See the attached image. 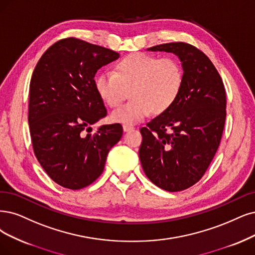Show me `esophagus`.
Masks as SVG:
<instances>
[{
  "mask_svg": "<svg viewBox=\"0 0 255 255\" xmlns=\"http://www.w3.org/2000/svg\"><path fill=\"white\" fill-rule=\"evenodd\" d=\"M134 127L131 126V125H123V130L125 131V132H127V131H130V130H133Z\"/></svg>",
  "mask_w": 255,
  "mask_h": 255,
  "instance_id": "34e87169",
  "label": "esophagus"
}]
</instances>
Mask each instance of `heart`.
I'll list each match as a JSON object with an SVG mask.
<instances>
[{
    "label": "heart",
    "instance_id": "obj_1",
    "mask_svg": "<svg viewBox=\"0 0 255 255\" xmlns=\"http://www.w3.org/2000/svg\"><path fill=\"white\" fill-rule=\"evenodd\" d=\"M184 84L181 63L172 56L133 53L117 63L115 71L102 72L96 80V89L104 103L111 108L125 101L128 104L111 113L112 121L135 124L150 115H163L180 97Z\"/></svg>",
    "mask_w": 255,
    "mask_h": 255
}]
</instances>
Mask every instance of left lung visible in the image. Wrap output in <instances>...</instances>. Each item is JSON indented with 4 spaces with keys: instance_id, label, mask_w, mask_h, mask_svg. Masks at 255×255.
I'll list each match as a JSON object with an SVG mask.
<instances>
[{
    "instance_id": "1",
    "label": "left lung",
    "mask_w": 255,
    "mask_h": 255,
    "mask_svg": "<svg viewBox=\"0 0 255 255\" xmlns=\"http://www.w3.org/2000/svg\"><path fill=\"white\" fill-rule=\"evenodd\" d=\"M148 50L177 55L184 84L173 106L140 128L138 155L154 185L169 192L182 191L201 180L218 151L226 121V90L210 59L193 45L167 43Z\"/></svg>"
}]
</instances>
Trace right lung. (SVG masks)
<instances>
[{"label":"right lung","instance_id":"1","mask_svg":"<svg viewBox=\"0 0 255 255\" xmlns=\"http://www.w3.org/2000/svg\"><path fill=\"white\" fill-rule=\"evenodd\" d=\"M120 54L77 37L54 43L30 80L28 123L35 157L53 182L71 190L102 174L109 149L123 135L119 123L91 125L107 110L96 89L97 71Z\"/></svg>","mask_w":255,"mask_h":255}]
</instances>
